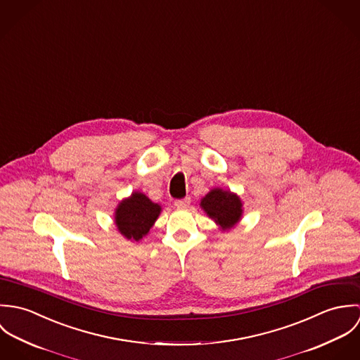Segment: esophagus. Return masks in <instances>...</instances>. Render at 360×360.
I'll list each match as a JSON object with an SVG mask.
<instances>
[{"label":"esophagus","mask_w":360,"mask_h":360,"mask_svg":"<svg viewBox=\"0 0 360 360\" xmlns=\"http://www.w3.org/2000/svg\"><path fill=\"white\" fill-rule=\"evenodd\" d=\"M190 202H191V198L187 197V198H184V200H177V201H174V205L177 206L179 209H186L187 206L190 205Z\"/></svg>","instance_id":"obj_1"}]
</instances>
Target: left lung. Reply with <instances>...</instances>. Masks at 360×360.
<instances>
[{
  "label": "left lung",
  "mask_w": 360,
  "mask_h": 360,
  "mask_svg": "<svg viewBox=\"0 0 360 360\" xmlns=\"http://www.w3.org/2000/svg\"><path fill=\"white\" fill-rule=\"evenodd\" d=\"M201 207L221 230L233 229L243 216L240 197L223 188H213L201 200Z\"/></svg>",
  "instance_id": "8db88e82"
}]
</instances>
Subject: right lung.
<instances>
[{"instance_id": "right-lung-1", "label": "right lung", "mask_w": 360, "mask_h": 360, "mask_svg": "<svg viewBox=\"0 0 360 360\" xmlns=\"http://www.w3.org/2000/svg\"><path fill=\"white\" fill-rule=\"evenodd\" d=\"M162 207L146 194L134 191L129 198L119 202L115 210V224L119 233L131 241H140L154 226Z\"/></svg>"}]
</instances>
